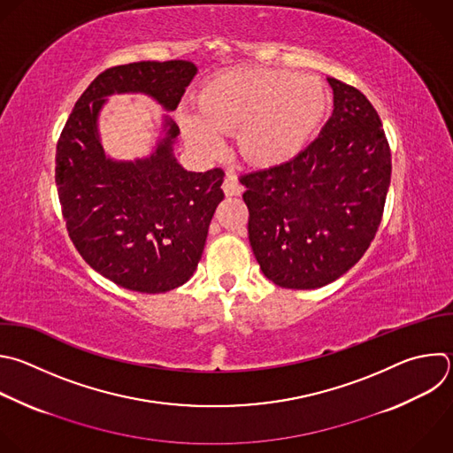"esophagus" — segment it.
Returning <instances> with one entry per match:
<instances>
[{
	"label": "esophagus",
	"instance_id": "esophagus-1",
	"mask_svg": "<svg viewBox=\"0 0 453 453\" xmlns=\"http://www.w3.org/2000/svg\"><path fill=\"white\" fill-rule=\"evenodd\" d=\"M222 190H224V194H226L227 197H233V196H242L243 187L240 185L238 178H236L233 173H227V176H226L224 183H222Z\"/></svg>",
	"mask_w": 453,
	"mask_h": 453
}]
</instances>
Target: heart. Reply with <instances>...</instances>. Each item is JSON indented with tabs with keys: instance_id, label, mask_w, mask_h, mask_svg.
Instances as JSON below:
<instances>
[{
	"instance_id": "b5f03b06",
	"label": "heart",
	"mask_w": 453,
	"mask_h": 453,
	"mask_svg": "<svg viewBox=\"0 0 453 453\" xmlns=\"http://www.w3.org/2000/svg\"><path fill=\"white\" fill-rule=\"evenodd\" d=\"M196 106L199 115L180 113V126L201 155H219V134L238 128L240 157L256 167H277L295 158L317 133L327 113L329 96L310 76L233 69L204 83Z\"/></svg>"
}]
</instances>
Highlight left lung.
<instances>
[{"label": "left lung", "mask_w": 453, "mask_h": 453, "mask_svg": "<svg viewBox=\"0 0 453 453\" xmlns=\"http://www.w3.org/2000/svg\"><path fill=\"white\" fill-rule=\"evenodd\" d=\"M334 110L319 138L277 167L242 176L249 242L265 277L322 288L366 252L382 219L391 153L372 103L327 78Z\"/></svg>", "instance_id": "left-lung-1"}]
</instances>
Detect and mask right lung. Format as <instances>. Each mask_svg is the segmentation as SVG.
Segmentation results:
<instances>
[{
    "mask_svg": "<svg viewBox=\"0 0 453 453\" xmlns=\"http://www.w3.org/2000/svg\"><path fill=\"white\" fill-rule=\"evenodd\" d=\"M196 74L187 60L106 69L76 101L57 143L55 181L74 247L131 291L164 293L194 275L224 199V171L190 173L178 164L180 127L169 113L147 157L115 160L103 149L99 115L115 94H143L174 111Z\"/></svg>",
    "mask_w": 453,
    "mask_h": 453,
    "instance_id": "obj_1",
    "label": "right lung"
}]
</instances>
